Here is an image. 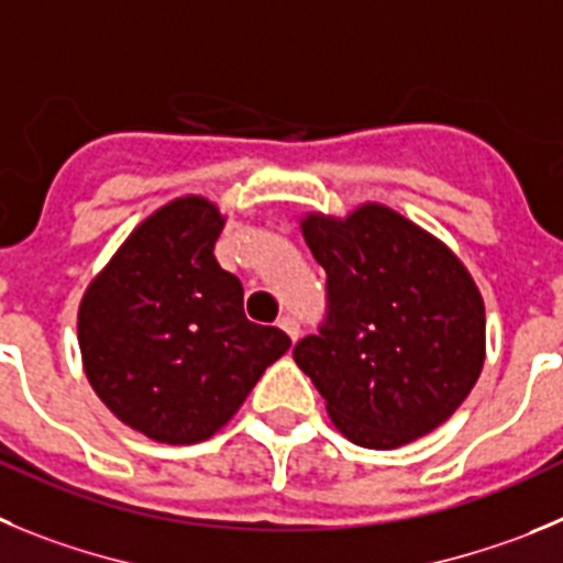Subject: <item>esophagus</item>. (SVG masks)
Returning a JSON list of instances; mask_svg holds the SVG:
<instances>
[{"mask_svg":"<svg viewBox=\"0 0 563 563\" xmlns=\"http://www.w3.org/2000/svg\"><path fill=\"white\" fill-rule=\"evenodd\" d=\"M277 325H280L283 331L291 336V342H297V339H300V319L294 317V313H286V317H280V322H277Z\"/></svg>","mask_w":563,"mask_h":563,"instance_id":"34e87169","label":"esophagus"}]
</instances>
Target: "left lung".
I'll return each mask as SVG.
<instances>
[{
	"label": "left lung",
	"instance_id": "obj_1",
	"mask_svg": "<svg viewBox=\"0 0 563 563\" xmlns=\"http://www.w3.org/2000/svg\"><path fill=\"white\" fill-rule=\"evenodd\" d=\"M302 235L328 275L325 317L294 362L339 432L395 449L438 429L485 358V306L463 263L382 205L344 221L308 216Z\"/></svg>",
	"mask_w": 563,
	"mask_h": 563
}]
</instances>
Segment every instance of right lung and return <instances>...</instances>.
<instances>
[{
	"mask_svg": "<svg viewBox=\"0 0 563 563\" xmlns=\"http://www.w3.org/2000/svg\"><path fill=\"white\" fill-rule=\"evenodd\" d=\"M219 207L176 199L136 227L86 288L84 369L100 401L159 443H199L244 404L291 339L244 313V286L212 255Z\"/></svg>",
	"mask_w": 563,
	"mask_h": 563,
	"instance_id": "right-lung-1",
	"label": "right lung"
}]
</instances>
